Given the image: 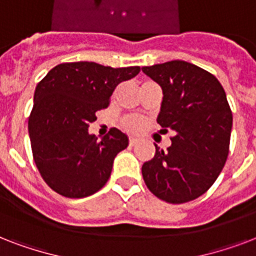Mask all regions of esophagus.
I'll return each mask as SVG.
<instances>
[{"label":"esophagus","instance_id":"34e87169","mask_svg":"<svg viewBox=\"0 0 256 256\" xmlns=\"http://www.w3.org/2000/svg\"><path fill=\"white\" fill-rule=\"evenodd\" d=\"M138 142H140V140H138V138H134V136H132V138L128 140V144H130V146H136Z\"/></svg>","mask_w":256,"mask_h":256}]
</instances>
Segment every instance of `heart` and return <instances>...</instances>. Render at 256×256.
<instances>
[{"label":"heart","instance_id":"heart-1","mask_svg":"<svg viewBox=\"0 0 256 256\" xmlns=\"http://www.w3.org/2000/svg\"><path fill=\"white\" fill-rule=\"evenodd\" d=\"M124 128L128 132H136L142 128V120L136 116H128L124 120Z\"/></svg>","mask_w":256,"mask_h":256}]
</instances>
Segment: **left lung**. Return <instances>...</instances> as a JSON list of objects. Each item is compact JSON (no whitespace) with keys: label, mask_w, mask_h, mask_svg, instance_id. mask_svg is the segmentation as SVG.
Segmentation results:
<instances>
[{"label":"left lung","mask_w":256,"mask_h":256,"mask_svg":"<svg viewBox=\"0 0 256 256\" xmlns=\"http://www.w3.org/2000/svg\"><path fill=\"white\" fill-rule=\"evenodd\" d=\"M162 88L156 122L175 136L166 152L144 162L142 175L152 194L184 203L204 194L220 174L230 146L232 112L220 82L186 61L142 68Z\"/></svg>","instance_id":"8db88e82"}]
</instances>
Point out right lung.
Instances as JSON below:
<instances>
[{
	"label": "right lung",
	"instance_id": "right-lung-1",
	"mask_svg": "<svg viewBox=\"0 0 256 256\" xmlns=\"http://www.w3.org/2000/svg\"><path fill=\"white\" fill-rule=\"evenodd\" d=\"M140 72V66L69 62L53 68L38 84L28 128L34 162L50 188L66 198H85L106 184L128 138L116 128L98 138L88 132V124L108 108L116 86Z\"/></svg>",
	"mask_w": 256,
	"mask_h": 256
}]
</instances>
